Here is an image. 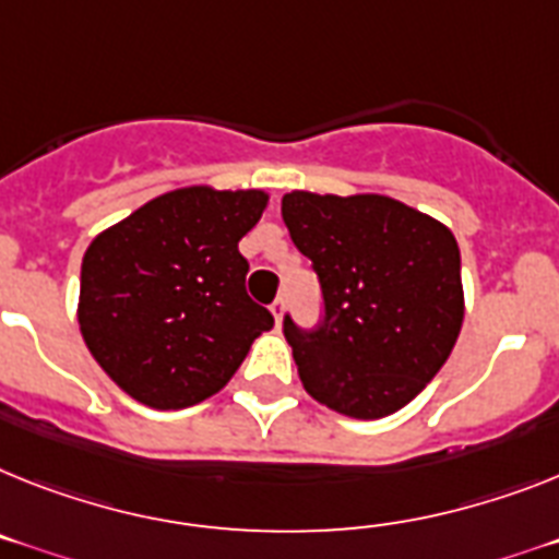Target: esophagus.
I'll use <instances>...</instances> for the list:
<instances>
[{
  "instance_id": "34e87169",
  "label": "esophagus",
  "mask_w": 559,
  "mask_h": 559,
  "mask_svg": "<svg viewBox=\"0 0 559 559\" xmlns=\"http://www.w3.org/2000/svg\"><path fill=\"white\" fill-rule=\"evenodd\" d=\"M272 318H275V323L281 326V321H284V298H278V301L272 304Z\"/></svg>"
}]
</instances>
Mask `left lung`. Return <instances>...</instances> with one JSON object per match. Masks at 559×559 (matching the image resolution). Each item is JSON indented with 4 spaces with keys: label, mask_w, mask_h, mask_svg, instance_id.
<instances>
[{
    "label": "left lung",
    "mask_w": 559,
    "mask_h": 559,
    "mask_svg": "<svg viewBox=\"0 0 559 559\" xmlns=\"http://www.w3.org/2000/svg\"><path fill=\"white\" fill-rule=\"evenodd\" d=\"M281 215L312 261L326 307L316 332L284 318L304 389L358 420L403 409L461 335L466 304L452 229L378 192L293 190Z\"/></svg>",
    "instance_id": "1"
}]
</instances>
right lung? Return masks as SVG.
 I'll return each mask as SVG.
<instances>
[{
  "label": "right lung",
  "mask_w": 559,
  "mask_h": 559,
  "mask_svg": "<svg viewBox=\"0 0 559 559\" xmlns=\"http://www.w3.org/2000/svg\"><path fill=\"white\" fill-rule=\"evenodd\" d=\"M264 190L192 185L102 229L82 258L79 330L96 364L150 409L222 392L252 341L272 330L252 301L238 241L264 215Z\"/></svg>",
  "instance_id": "right-lung-1"
}]
</instances>
